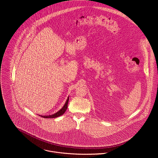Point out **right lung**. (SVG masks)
<instances>
[{
	"label": "right lung",
	"instance_id": "obj_1",
	"mask_svg": "<svg viewBox=\"0 0 158 158\" xmlns=\"http://www.w3.org/2000/svg\"><path fill=\"white\" fill-rule=\"evenodd\" d=\"M69 98V97H68V98H67V99L64 106H63V107L60 110L57 112L56 113H55V114H54L52 115H51V116H41V117L44 118H57V117H59L60 116H62L64 113V112H65V110H66V109L67 108V104H68Z\"/></svg>",
	"mask_w": 158,
	"mask_h": 158
}]
</instances>
